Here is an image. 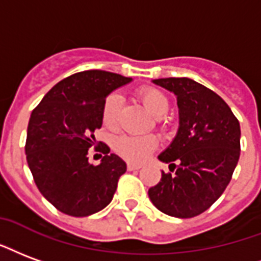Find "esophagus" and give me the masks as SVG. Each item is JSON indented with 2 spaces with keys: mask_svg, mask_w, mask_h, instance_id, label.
Masks as SVG:
<instances>
[{
  "mask_svg": "<svg viewBox=\"0 0 261 261\" xmlns=\"http://www.w3.org/2000/svg\"><path fill=\"white\" fill-rule=\"evenodd\" d=\"M141 166L140 165H134V163H127V170H130V171H134V170H140Z\"/></svg>",
  "mask_w": 261,
  "mask_h": 261,
  "instance_id": "1",
  "label": "esophagus"
}]
</instances>
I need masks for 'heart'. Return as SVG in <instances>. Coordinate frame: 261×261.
I'll use <instances>...</instances> for the list:
<instances>
[{
  "instance_id": "heart-1",
  "label": "heart",
  "mask_w": 261,
  "mask_h": 261,
  "mask_svg": "<svg viewBox=\"0 0 261 261\" xmlns=\"http://www.w3.org/2000/svg\"><path fill=\"white\" fill-rule=\"evenodd\" d=\"M137 95L148 111L155 116H163L169 111V99L163 91L155 87H142L137 91ZM121 108V96L111 94L106 96L102 106V123L106 128H115L119 120V112ZM159 142L155 136H123L116 137L113 141V149L119 156L131 163H142L152 155Z\"/></svg>"
}]
</instances>
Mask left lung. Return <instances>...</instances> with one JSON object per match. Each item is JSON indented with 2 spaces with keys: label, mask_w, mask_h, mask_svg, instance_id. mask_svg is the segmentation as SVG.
<instances>
[{
  "label": "left lung",
  "mask_w": 261,
  "mask_h": 261,
  "mask_svg": "<svg viewBox=\"0 0 261 261\" xmlns=\"http://www.w3.org/2000/svg\"><path fill=\"white\" fill-rule=\"evenodd\" d=\"M174 92L179 127L159 155L169 163L159 184L148 191L162 213L191 219L207 210L231 181L241 152V127L221 96L187 77L153 80Z\"/></svg>",
  "instance_id": "obj_1"
}]
</instances>
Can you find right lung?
<instances>
[{
  "label": "right lung",
  "instance_id": "add662e5",
  "mask_svg": "<svg viewBox=\"0 0 261 261\" xmlns=\"http://www.w3.org/2000/svg\"><path fill=\"white\" fill-rule=\"evenodd\" d=\"M133 79L105 70H86L63 79L32 112L26 138V159L42 196L59 212L86 217L113 199L124 160L96 144L102 127V106L113 90ZM95 146L106 153L98 166L88 162Z\"/></svg>",
  "mask_w": 261,
  "mask_h": 261
}]
</instances>
